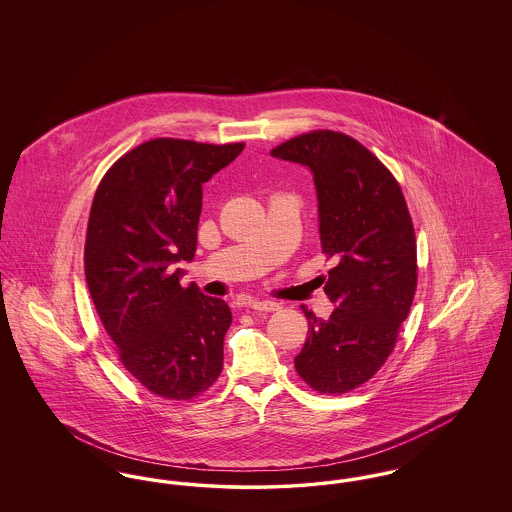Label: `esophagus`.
Returning <instances> with one entry per match:
<instances>
[{"label":"esophagus","mask_w":512,"mask_h":512,"mask_svg":"<svg viewBox=\"0 0 512 512\" xmlns=\"http://www.w3.org/2000/svg\"><path fill=\"white\" fill-rule=\"evenodd\" d=\"M245 307H249V309H253V311H263V313H274V311H278L280 309V305L278 303H274V301H261V299H251Z\"/></svg>","instance_id":"esophagus-1"}]
</instances>
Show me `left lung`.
<instances>
[{
	"label": "left lung",
	"instance_id": "left-lung-1",
	"mask_svg": "<svg viewBox=\"0 0 512 512\" xmlns=\"http://www.w3.org/2000/svg\"><path fill=\"white\" fill-rule=\"evenodd\" d=\"M270 155L313 172L322 253L336 261L324 276L336 303L330 318L301 305L309 336L295 370L318 393L341 395L384 366L409 317L418 280L413 219L390 169L343 132H305Z\"/></svg>",
	"mask_w": 512,
	"mask_h": 512
}]
</instances>
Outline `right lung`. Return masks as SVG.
I'll return each mask as SVG.
<instances>
[{"instance_id": "right-lung-1", "label": "right lung", "mask_w": 512, "mask_h": 512, "mask_svg": "<svg viewBox=\"0 0 512 512\" xmlns=\"http://www.w3.org/2000/svg\"><path fill=\"white\" fill-rule=\"evenodd\" d=\"M245 144L144 142L103 174L92 201L84 272L122 366L151 393L190 401L222 372L226 301L180 286L194 259L203 182Z\"/></svg>"}]
</instances>
